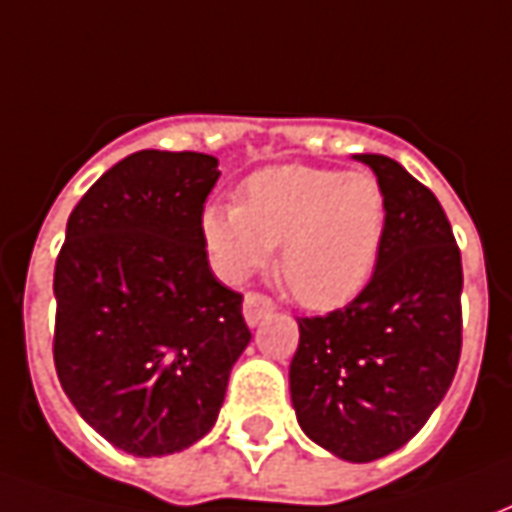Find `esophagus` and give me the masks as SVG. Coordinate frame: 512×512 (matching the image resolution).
Returning a JSON list of instances; mask_svg holds the SVG:
<instances>
[{"label": "esophagus", "mask_w": 512, "mask_h": 512, "mask_svg": "<svg viewBox=\"0 0 512 512\" xmlns=\"http://www.w3.org/2000/svg\"><path fill=\"white\" fill-rule=\"evenodd\" d=\"M271 312H274V301L268 299V296H263V293H246L244 318L249 326H257L260 321H266Z\"/></svg>", "instance_id": "1"}]
</instances>
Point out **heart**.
<instances>
[{
    "label": "heart",
    "mask_w": 512,
    "mask_h": 512,
    "mask_svg": "<svg viewBox=\"0 0 512 512\" xmlns=\"http://www.w3.org/2000/svg\"><path fill=\"white\" fill-rule=\"evenodd\" d=\"M384 233V186L367 169H260L244 180L238 205H205L200 216L202 244L224 279H246L282 243L279 277L315 310L365 288Z\"/></svg>",
    "instance_id": "heart-1"
}]
</instances>
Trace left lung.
<instances>
[{"mask_svg":"<svg viewBox=\"0 0 512 512\" xmlns=\"http://www.w3.org/2000/svg\"><path fill=\"white\" fill-rule=\"evenodd\" d=\"M386 194L376 271L343 310L299 318L290 400L301 430L337 458L400 450L447 395L461 359V249L436 194L397 161L356 156Z\"/></svg>","mask_w":512,"mask_h":512,"instance_id":"left-lung-1","label":"left lung"}]
</instances>
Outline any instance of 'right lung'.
<instances>
[{
  "instance_id": "right-lung-1",
  "label": "right lung",
  "mask_w": 512,
  "mask_h": 512,
  "mask_svg": "<svg viewBox=\"0 0 512 512\" xmlns=\"http://www.w3.org/2000/svg\"><path fill=\"white\" fill-rule=\"evenodd\" d=\"M205 153L139 150L73 208L54 266V367L117 450L169 455L219 417L252 332L244 296L208 266L200 216L219 180Z\"/></svg>"
}]
</instances>
